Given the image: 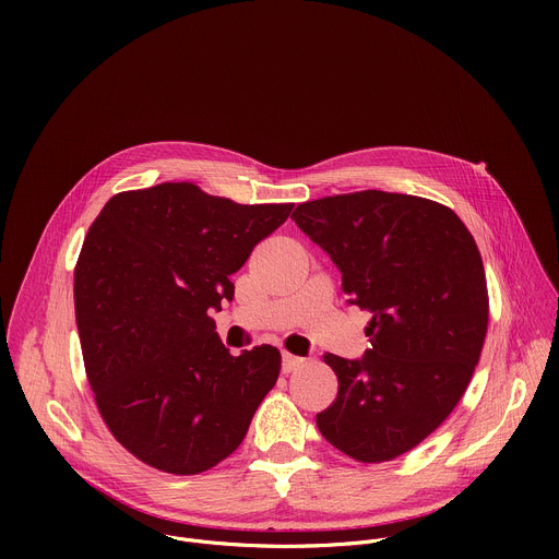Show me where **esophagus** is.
<instances>
[{
	"mask_svg": "<svg viewBox=\"0 0 559 559\" xmlns=\"http://www.w3.org/2000/svg\"><path fill=\"white\" fill-rule=\"evenodd\" d=\"M302 362V358H298V356H292V354H283V362H281V369H283V373H292L298 365Z\"/></svg>",
	"mask_w": 559,
	"mask_h": 559,
	"instance_id": "34e87169",
	"label": "esophagus"
}]
</instances>
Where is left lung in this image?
Returning a JSON list of instances; mask_svg holds the SVG:
<instances>
[{"label":"left lung","mask_w":559,"mask_h":559,"mask_svg":"<svg viewBox=\"0 0 559 559\" xmlns=\"http://www.w3.org/2000/svg\"><path fill=\"white\" fill-rule=\"evenodd\" d=\"M292 218L343 274L347 302L371 311V347L325 354L338 395L316 416L330 444L360 462L407 453L462 397L489 323L485 265L449 207L365 190L300 203Z\"/></svg>","instance_id":"obj_1"}]
</instances>
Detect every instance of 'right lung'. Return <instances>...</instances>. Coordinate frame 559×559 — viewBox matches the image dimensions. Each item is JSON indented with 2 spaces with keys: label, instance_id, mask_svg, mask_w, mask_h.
Wrapping results in <instances>:
<instances>
[{
  "label": "right lung",
  "instance_id": "add662e5",
  "mask_svg": "<svg viewBox=\"0 0 559 559\" xmlns=\"http://www.w3.org/2000/svg\"><path fill=\"white\" fill-rule=\"evenodd\" d=\"M292 207L162 183L112 197L91 225L74 270L76 330L99 414L141 462L194 475L243 442L281 354L231 356L212 311Z\"/></svg>",
  "mask_w": 559,
  "mask_h": 559
}]
</instances>
